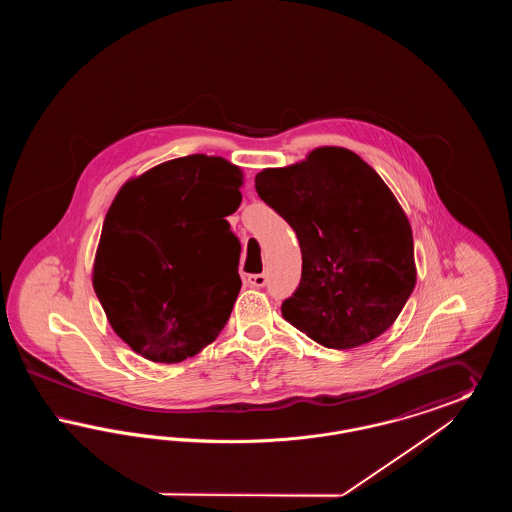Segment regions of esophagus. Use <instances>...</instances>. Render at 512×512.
Instances as JSON below:
<instances>
[{
	"label": "esophagus",
	"instance_id": "obj_1",
	"mask_svg": "<svg viewBox=\"0 0 512 512\" xmlns=\"http://www.w3.org/2000/svg\"><path fill=\"white\" fill-rule=\"evenodd\" d=\"M247 284L253 288H263L267 284V274H251L247 276Z\"/></svg>",
	"mask_w": 512,
	"mask_h": 512
}]
</instances>
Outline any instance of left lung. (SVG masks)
<instances>
[{
	"instance_id": "8db88e82",
	"label": "left lung",
	"mask_w": 512,
	"mask_h": 512,
	"mask_svg": "<svg viewBox=\"0 0 512 512\" xmlns=\"http://www.w3.org/2000/svg\"><path fill=\"white\" fill-rule=\"evenodd\" d=\"M259 197L301 247V282L282 317L328 349L384 334L416 284L413 230L386 182L343 147L255 176Z\"/></svg>"
}]
</instances>
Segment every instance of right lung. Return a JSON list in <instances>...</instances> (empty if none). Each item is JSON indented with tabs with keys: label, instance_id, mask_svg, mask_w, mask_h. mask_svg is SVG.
I'll return each instance as SVG.
<instances>
[{
	"label": "right lung",
	"instance_id": "1",
	"mask_svg": "<svg viewBox=\"0 0 512 512\" xmlns=\"http://www.w3.org/2000/svg\"><path fill=\"white\" fill-rule=\"evenodd\" d=\"M242 172L188 155L128 180L111 203L94 290L122 341L153 363H180L217 340L242 288V245L226 217Z\"/></svg>",
	"mask_w": 512,
	"mask_h": 512
}]
</instances>
